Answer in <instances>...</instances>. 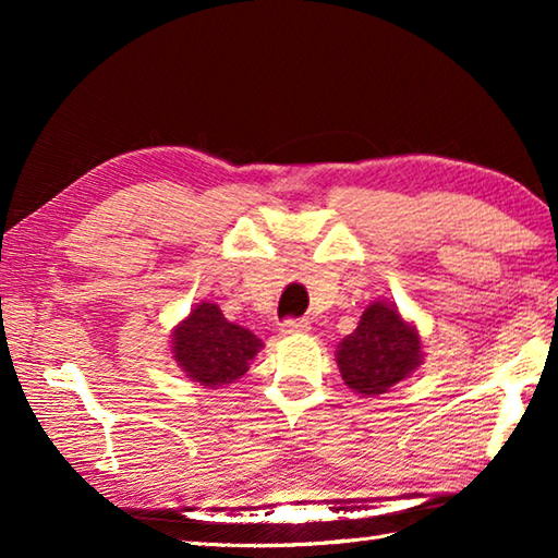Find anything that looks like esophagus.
I'll return each instance as SVG.
<instances>
[{
    "label": "esophagus",
    "instance_id": "esophagus-1",
    "mask_svg": "<svg viewBox=\"0 0 558 558\" xmlns=\"http://www.w3.org/2000/svg\"><path fill=\"white\" fill-rule=\"evenodd\" d=\"M305 332H310L307 319H286V323L280 325L282 337H295V335H305Z\"/></svg>",
    "mask_w": 558,
    "mask_h": 558
}]
</instances>
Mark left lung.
Instances as JSON below:
<instances>
[{
	"mask_svg": "<svg viewBox=\"0 0 558 558\" xmlns=\"http://www.w3.org/2000/svg\"><path fill=\"white\" fill-rule=\"evenodd\" d=\"M335 359L349 389L372 399L418 372L421 332L389 300H374L359 317L354 332L337 344Z\"/></svg>",
	"mask_w": 558,
	"mask_h": 558,
	"instance_id": "1",
	"label": "left lung"
}]
</instances>
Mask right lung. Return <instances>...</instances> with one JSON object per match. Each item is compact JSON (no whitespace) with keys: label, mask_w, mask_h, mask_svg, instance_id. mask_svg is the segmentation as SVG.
I'll return each mask as SVG.
<instances>
[{"label":"right lung","mask_w":558,"mask_h":558,"mask_svg":"<svg viewBox=\"0 0 558 558\" xmlns=\"http://www.w3.org/2000/svg\"><path fill=\"white\" fill-rule=\"evenodd\" d=\"M169 342L179 369L202 389H223L239 381L263 349L251 329L226 319L221 307L206 300L196 302L172 329Z\"/></svg>","instance_id":"1"}]
</instances>
